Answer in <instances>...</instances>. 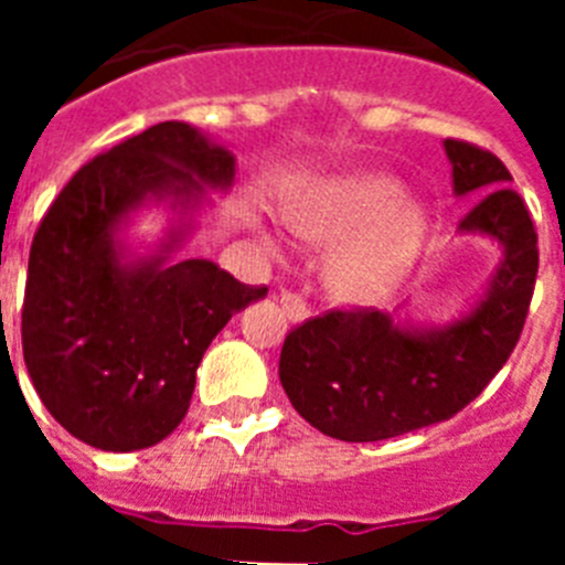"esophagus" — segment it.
Instances as JSON below:
<instances>
[{
    "instance_id": "34e87169",
    "label": "esophagus",
    "mask_w": 565,
    "mask_h": 565,
    "mask_svg": "<svg viewBox=\"0 0 565 565\" xmlns=\"http://www.w3.org/2000/svg\"><path fill=\"white\" fill-rule=\"evenodd\" d=\"M279 306H282V313H286L288 322H294V326H299V322H306V319L311 317V308L306 306V299L299 297V294L282 291Z\"/></svg>"
}]
</instances>
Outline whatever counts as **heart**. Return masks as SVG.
<instances>
[{
	"mask_svg": "<svg viewBox=\"0 0 565 565\" xmlns=\"http://www.w3.org/2000/svg\"><path fill=\"white\" fill-rule=\"evenodd\" d=\"M294 234L313 246H333L326 263V286L344 306H376L391 297L416 266L430 232V212L404 198L398 178L353 172L322 181L286 209ZM259 243L279 257L274 234Z\"/></svg>",
	"mask_w": 565,
	"mask_h": 565,
	"instance_id": "1",
	"label": "heart"
}]
</instances>
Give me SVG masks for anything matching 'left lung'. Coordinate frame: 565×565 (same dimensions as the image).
I'll use <instances>...</instances> for the list:
<instances>
[{
	"instance_id": "1",
	"label": "left lung",
	"mask_w": 565,
	"mask_h": 565,
	"mask_svg": "<svg viewBox=\"0 0 565 565\" xmlns=\"http://www.w3.org/2000/svg\"><path fill=\"white\" fill-rule=\"evenodd\" d=\"M452 194L472 209L458 234L501 248L487 286L447 322L398 313L331 311L291 331L279 382L294 411L339 441H384L447 422L487 387L515 351L537 277V234L512 174L492 152L444 141Z\"/></svg>"
}]
</instances>
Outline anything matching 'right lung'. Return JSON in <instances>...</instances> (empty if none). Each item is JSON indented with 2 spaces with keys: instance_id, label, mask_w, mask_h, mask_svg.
Instances as JSON below:
<instances>
[{
  "instance_id": "obj_1",
  "label": "right lung",
  "mask_w": 565,
  "mask_h": 565,
  "mask_svg": "<svg viewBox=\"0 0 565 565\" xmlns=\"http://www.w3.org/2000/svg\"><path fill=\"white\" fill-rule=\"evenodd\" d=\"M237 158L192 124L163 121L84 163L30 246L22 308L28 373L70 436L107 452L147 450L183 422L194 376L228 319L268 288L212 259H172L234 186ZM168 212L158 241L137 214Z\"/></svg>"
}]
</instances>
